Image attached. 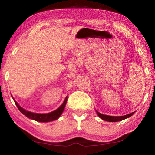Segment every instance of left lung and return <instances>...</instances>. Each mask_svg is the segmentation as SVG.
<instances>
[{"label": "left lung", "instance_id": "left-lung-1", "mask_svg": "<svg viewBox=\"0 0 155 155\" xmlns=\"http://www.w3.org/2000/svg\"><path fill=\"white\" fill-rule=\"evenodd\" d=\"M97 114H98V116L101 117L102 120H105V121L107 122H119V121H122V120H124L126 118H128V117H130L131 115H133L135 114V112L131 113V114H127L126 115H122V116H111V115H103L99 113L98 111H96Z\"/></svg>", "mask_w": 155, "mask_h": 155}]
</instances>
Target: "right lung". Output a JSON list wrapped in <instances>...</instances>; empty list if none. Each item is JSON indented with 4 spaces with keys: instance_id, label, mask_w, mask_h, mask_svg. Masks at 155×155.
I'll use <instances>...</instances> for the list:
<instances>
[{
    "instance_id": "1",
    "label": "right lung",
    "mask_w": 155,
    "mask_h": 155,
    "mask_svg": "<svg viewBox=\"0 0 155 155\" xmlns=\"http://www.w3.org/2000/svg\"><path fill=\"white\" fill-rule=\"evenodd\" d=\"M67 99L68 97H66L65 99V101L63 104L60 106L58 109H56L55 111H52L51 113H48V114H36V113H33L31 111H26L23 108H22L19 104H18L16 101H15V104H16L18 109H19V111L22 113V114H24L25 116H27L28 118L31 120H34L35 121L38 122H51L53 120H57L60 117V115L64 111L65 104L67 103Z\"/></svg>"
}]
</instances>
